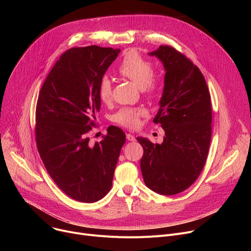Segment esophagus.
Listing matches in <instances>:
<instances>
[{
	"label": "esophagus",
	"instance_id": "obj_1",
	"mask_svg": "<svg viewBox=\"0 0 251 251\" xmlns=\"http://www.w3.org/2000/svg\"><path fill=\"white\" fill-rule=\"evenodd\" d=\"M126 137H127V140H129V141H132V142H134L136 139H135V137L132 135V134H127L126 135Z\"/></svg>",
	"mask_w": 251,
	"mask_h": 251
}]
</instances>
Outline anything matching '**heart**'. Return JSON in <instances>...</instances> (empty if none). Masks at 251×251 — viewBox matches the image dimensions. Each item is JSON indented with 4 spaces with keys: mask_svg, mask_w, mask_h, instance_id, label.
I'll use <instances>...</instances> for the list:
<instances>
[{
    "mask_svg": "<svg viewBox=\"0 0 251 251\" xmlns=\"http://www.w3.org/2000/svg\"><path fill=\"white\" fill-rule=\"evenodd\" d=\"M118 73L125 78L130 79L148 96L156 95L160 90V79L154 75L153 63L142 56L136 50H128L118 67ZM98 95L103 103H109L112 100V82L108 76H104L100 80ZM146 115L143 108L120 109L113 115V121L124 127L134 129L140 123V118Z\"/></svg>",
    "mask_w": 251,
    "mask_h": 251,
    "instance_id": "obj_1",
    "label": "heart"
}]
</instances>
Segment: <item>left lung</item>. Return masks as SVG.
Listing matches in <instances>:
<instances>
[{"label": "left lung", "mask_w": 251, "mask_h": 251, "mask_svg": "<svg viewBox=\"0 0 251 251\" xmlns=\"http://www.w3.org/2000/svg\"><path fill=\"white\" fill-rule=\"evenodd\" d=\"M166 71L160 109L153 122L165 131L162 144L137 140L144 149L140 162L146 186L166 196L191 187L204 167L211 138V103L205 79L197 65L170 46L149 53Z\"/></svg>", "instance_id": "left-lung-1"}]
</instances>
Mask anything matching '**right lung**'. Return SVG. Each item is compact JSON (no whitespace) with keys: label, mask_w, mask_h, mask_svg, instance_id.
<instances>
[{"label":"right lung","mask_w":251,"mask_h":251,"mask_svg":"<svg viewBox=\"0 0 251 251\" xmlns=\"http://www.w3.org/2000/svg\"><path fill=\"white\" fill-rule=\"evenodd\" d=\"M120 50L90 46L67 50L44 82L35 109V140L45 167L57 187L82 202L104 198L126 135L118 127L95 144L88 133L101 101L100 80Z\"/></svg>","instance_id":"obj_1"}]
</instances>
